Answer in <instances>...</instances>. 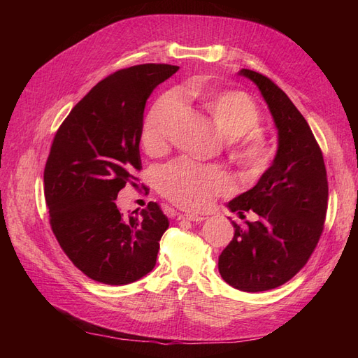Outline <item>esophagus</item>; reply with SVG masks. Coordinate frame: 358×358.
<instances>
[{
    "instance_id": "34e87169",
    "label": "esophagus",
    "mask_w": 358,
    "mask_h": 358,
    "mask_svg": "<svg viewBox=\"0 0 358 358\" xmlns=\"http://www.w3.org/2000/svg\"><path fill=\"white\" fill-rule=\"evenodd\" d=\"M179 220H188V221H192V222H201L206 218H204V216H201V215H197V213H180L179 215Z\"/></svg>"
}]
</instances>
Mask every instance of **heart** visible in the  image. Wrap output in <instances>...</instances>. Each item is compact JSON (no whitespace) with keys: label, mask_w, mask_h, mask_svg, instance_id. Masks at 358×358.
<instances>
[{"label":"heart","mask_w":358,"mask_h":358,"mask_svg":"<svg viewBox=\"0 0 358 358\" xmlns=\"http://www.w3.org/2000/svg\"><path fill=\"white\" fill-rule=\"evenodd\" d=\"M185 94L199 101L220 133L233 137L229 140V149L243 175H262L272 158V148L258 129L262 112L252 96L241 90H222L209 83H191ZM176 112L178 100L173 95L161 96L150 107L140 128V145L148 154L158 155L166 149ZM230 187L231 179L222 167L185 158L170 162L158 176L162 196L188 209L204 208L213 196L229 191Z\"/></svg>","instance_id":"b5f03b06"}]
</instances>
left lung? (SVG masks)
<instances>
[{"mask_svg":"<svg viewBox=\"0 0 358 358\" xmlns=\"http://www.w3.org/2000/svg\"><path fill=\"white\" fill-rule=\"evenodd\" d=\"M278 128L276 157L257 185L229 204L241 216L254 210L258 221L242 229L220 255L222 279L246 292L267 291L296 276L321 237L327 213V171L318 142L288 95L267 76L248 69Z\"/></svg>","mask_w":358,"mask_h":358,"instance_id":"1","label":"left lung"}]
</instances>
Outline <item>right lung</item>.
Instances as JSON below:
<instances>
[{"mask_svg": "<svg viewBox=\"0 0 358 358\" xmlns=\"http://www.w3.org/2000/svg\"><path fill=\"white\" fill-rule=\"evenodd\" d=\"M178 70L142 64L115 71L73 107L53 137L45 167L49 222L71 263L96 282L127 285L155 267L169 218L154 201L125 218L115 200L127 183L137 187L146 100Z\"/></svg>", "mask_w": 358, "mask_h": 358, "instance_id": "right-lung-1", "label": "right lung"}]
</instances>
